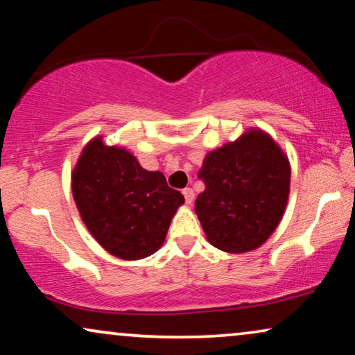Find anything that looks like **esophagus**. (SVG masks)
<instances>
[{
  "mask_svg": "<svg viewBox=\"0 0 355 355\" xmlns=\"http://www.w3.org/2000/svg\"><path fill=\"white\" fill-rule=\"evenodd\" d=\"M183 196H185V201L188 205H191L193 200H195V191H193L191 188H185V190H183Z\"/></svg>",
  "mask_w": 355,
  "mask_h": 355,
  "instance_id": "obj_1",
  "label": "esophagus"
}]
</instances>
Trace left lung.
Here are the masks:
<instances>
[{"instance_id":"1","label":"left lung","mask_w":355,"mask_h":355,"mask_svg":"<svg viewBox=\"0 0 355 355\" xmlns=\"http://www.w3.org/2000/svg\"><path fill=\"white\" fill-rule=\"evenodd\" d=\"M198 177L205 191L195 211L209 243L227 253L258 248L286 211L289 160L271 136L250 130L206 155Z\"/></svg>"}]
</instances>
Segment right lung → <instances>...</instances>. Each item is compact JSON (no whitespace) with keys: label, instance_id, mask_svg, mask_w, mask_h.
Segmentation results:
<instances>
[{"label":"right lung","instance_id":"1","mask_svg":"<svg viewBox=\"0 0 355 355\" xmlns=\"http://www.w3.org/2000/svg\"><path fill=\"white\" fill-rule=\"evenodd\" d=\"M73 196L89 232L121 259L157 252L177 207L185 202L162 173L144 170L128 150L105 146L101 138L78 160Z\"/></svg>","mask_w":355,"mask_h":355}]
</instances>
